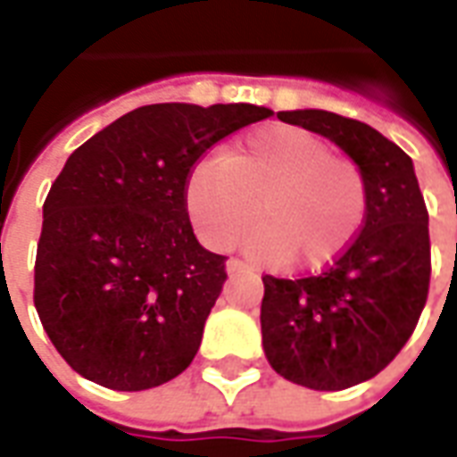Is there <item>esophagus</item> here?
I'll return each instance as SVG.
<instances>
[{"label": "esophagus", "mask_w": 457, "mask_h": 457, "mask_svg": "<svg viewBox=\"0 0 457 457\" xmlns=\"http://www.w3.org/2000/svg\"><path fill=\"white\" fill-rule=\"evenodd\" d=\"M229 274H237V271H247V264L245 262H239V259H228V264H225Z\"/></svg>", "instance_id": "34e87169"}]
</instances>
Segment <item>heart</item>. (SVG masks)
Here are the masks:
<instances>
[{"label":"heart","mask_w":457,"mask_h":457,"mask_svg":"<svg viewBox=\"0 0 457 457\" xmlns=\"http://www.w3.org/2000/svg\"><path fill=\"white\" fill-rule=\"evenodd\" d=\"M186 208L200 239L225 252L249 225L247 252L264 264L320 267L360 232L367 180L316 134L267 124L222 156L200 161L186 180Z\"/></svg>","instance_id":"obj_1"}]
</instances>
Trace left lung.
Returning <instances> with one entry per match:
<instances>
[{
  "instance_id": "left-lung-1",
  "label": "left lung",
  "mask_w": 457,
  "mask_h": 457,
  "mask_svg": "<svg viewBox=\"0 0 457 457\" xmlns=\"http://www.w3.org/2000/svg\"><path fill=\"white\" fill-rule=\"evenodd\" d=\"M278 120L330 139L362 169L367 212L360 235L316 277H264L262 345L284 379L337 392L372 379L419 323L428 281V212L413 161L370 124L326 110Z\"/></svg>"
}]
</instances>
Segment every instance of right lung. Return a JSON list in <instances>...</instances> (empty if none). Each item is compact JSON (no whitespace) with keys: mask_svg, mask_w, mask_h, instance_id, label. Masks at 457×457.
Returning a JSON list of instances; mask_svg holds the SVG:
<instances>
[{"mask_svg":"<svg viewBox=\"0 0 457 457\" xmlns=\"http://www.w3.org/2000/svg\"><path fill=\"white\" fill-rule=\"evenodd\" d=\"M257 104L131 110L68 156L44 203L34 303L65 362L117 392L179 377L198 353L225 259L193 235L186 180Z\"/></svg>","mask_w":457,"mask_h":457,"instance_id":"obj_1","label":"right lung"}]
</instances>
